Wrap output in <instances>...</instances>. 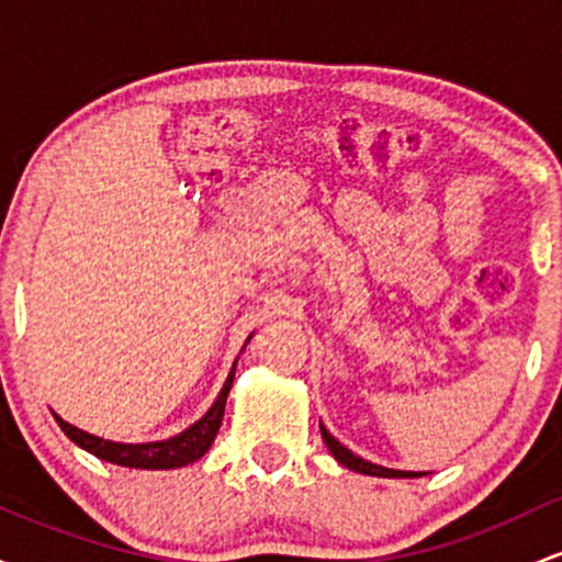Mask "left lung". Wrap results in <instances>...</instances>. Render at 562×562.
<instances>
[{"mask_svg":"<svg viewBox=\"0 0 562 562\" xmlns=\"http://www.w3.org/2000/svg\"><path fill=\"white\" fill-rule=\"evenodd\" d=\"M319 430H322V438H325L327 449H330V454L348 470H357V473H364V475H378V479H420V475H425V473H415V470H391L383 465H372V462H367L362 457L353 454L351 449H346L338 438H333L330 430H327L322 423H319Z\"/></svg>","mask_w":562,"mask_h":562,"instance_id":"1","label":"left lung"}]
</instances>
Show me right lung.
<instances>
[{
  "instance_id": "right-lung-1",
  "label": "right lung",
  "mask_w": 562,
  "mask_h": 562,
  "mask_svg": "<svg viewBox=\"0 0 562 562\" xmlns=\"http://www.w3.org/2000/svg\"><path fill=\"white\" fill-rule=\"evenodd\" d=\"M232 380H235V367H232V372L227 375V383H224V389H222V393H218L214 406H211V409L205 412V415L200 417L195 425H190V428L182 430L179 436L166 438V441H150V443L105 441V438L92 436V434H87V430L66 423L63 417L55 415V420L63 428V434L70 438V441L79 443L81 449L92 451V454L100 457V460L113 462V465L139 468V470L184 468V465H190V462L200 460V457L211 449V443H214V438L224 420V406H227Z\"/></svg>"
}]
</instances>
